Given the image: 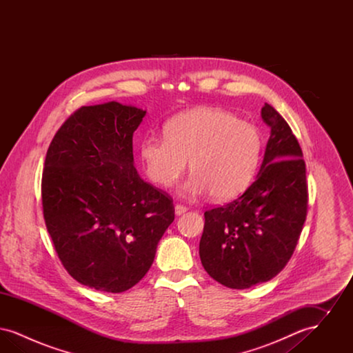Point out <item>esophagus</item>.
Listing matches in <instances>:
<instances>
[{"instance_id": "34e87169", "label": "esophagus", "mask_w": 353, "mask_h": 353, "mask_svg": "<svg viewBox=\"0 0 353 353\" xmlns=\"http://www.w3.org/2000/svg\"><path fill=\"white\" fill-rule=\"evenodd\" d=\"M186 210H188V208L184 206V205H176V206H174V213H176V216L184 214Z\"/></svg>"}]
</instances>
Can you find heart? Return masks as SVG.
<instances>
[{"mask_svg":"<svg viewBox=\"0 0 353 353\" xmlns=\"http://www.w3.org/2000/svg\"><path fill=\"white\" fill-rule=\"evenodd\" d=\"M262 134L252 123L216 107H196L168 119L164 136L147 134L139 145L140 161L153 184L170 188L188 169L192 176L179 193L217 201L241 194L252 181L262 153Z\"/></svg>","mask_w":353,"mask_h":353,"instance_id":"heart-1","label":"heart"}]
</instances>
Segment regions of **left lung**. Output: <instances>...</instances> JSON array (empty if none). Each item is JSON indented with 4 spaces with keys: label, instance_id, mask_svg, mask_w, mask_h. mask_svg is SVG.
I'll list each match as a JSON object with an SVG mask.
<instances>
[{
    "label": "left lung",
    "instance_id": "1",
    "mask_svg": "<svg viewBox=\"0 0 353 353\" xmlns=\"http://www.w3.org/2000/svg\"><path fill=\"white\" fill-rule=\"evenodd\" d=\"M261 115L270 137L254 183L234 201L203 214L202 266L235 290L268 282L283 270L307 216L302 148L274 107L265 103Z\"/></svg>",
    "mask_w": 353,
    "mask_h": 353
}]
</instances>
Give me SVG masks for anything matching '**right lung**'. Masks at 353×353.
<instances>
[{"instance_id": "right-lung-1", "label": "right lung", "mask_w": 353, "mask_h": 353, "mask_svg": "<svg viewBox=\"0 0 353 353\" xmlns=\"http://www.w3.org/2000/svg\"><path fill=\"white\" fill-rule=\"evenodd\" d=\"M145 114L118 101L85 105L46 153L48 232L68 274L98 291L117 294L140 282L174 219L172 200L134 167L132 137Z\"/></svg>"}]
</instances>
